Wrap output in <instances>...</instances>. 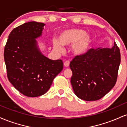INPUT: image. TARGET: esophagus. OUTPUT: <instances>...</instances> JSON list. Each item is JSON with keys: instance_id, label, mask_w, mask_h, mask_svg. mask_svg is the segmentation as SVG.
Instances as JSON below:
<instances>
[{"instance_id": "1", "label": "esophagus", "mask_w": 127, "mask_h": 127, "mask_svg": "<svg viewBox=\"0 0 127 127\" xmlns=\"http://www.w3.org/2000/svg\"><path fill=\"white\" fill-rule=\"evenodd\" d=\"M69 64H70V62H69V61H68V60L65 61V62L64 63V65L65 67L69 66Z\"/></svg>"}]
</instances>
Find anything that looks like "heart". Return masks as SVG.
Listing matches in <instances>:
<instances>
[{
	"instance_id": "b5f03b06",
	"label": "heart",
	"mask_w": 127,
	"mask_h": 127,
	"mask_svg": "<svg viewBox=\"0 0 127 127\" xmlns=\"http://www.w3.org/2000/svg\"><path fill=\"white\" fill-rule=\"evenodd\" d=\"M59 40H53L54 48L57 51H63L62 45L72 46V51L76 55L85 54L90 48L92 38L82 29H72L65 30L60 34Z\"/></svg>"
}]
</instances>
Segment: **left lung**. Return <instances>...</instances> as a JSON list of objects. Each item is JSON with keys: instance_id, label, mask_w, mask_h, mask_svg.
Listing matches in <instances>:
<instances>
[{"instance_id": "8db88e82", "label": "left lung", "mask_w": 127, "mask_h": 127, "mask_svg": "<svg viewBox=\"0 0 127 127\" xmlns=\"http://www.w3.org/2000/svg\"><path fill=\"white\" fill-rule=\"evenodd\" d=\"M120 63V50L115 42L112 48L90 49L76 56L70 63L76 95L85 101L104 97L116 84Z\"/></svg>"}]
</instances>
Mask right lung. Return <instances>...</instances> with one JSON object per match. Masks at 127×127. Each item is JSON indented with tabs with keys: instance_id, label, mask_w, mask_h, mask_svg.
I'll use <instances>...</instances> for the list:
<instances>
[{
	"instance_id": "1",
	"label": "right lung",
	"mask_w": 127,
	"mask_h": 127,
	"mask_svg": "<svg viewBox=\"0 0 127 127\" xmlns=\"http://www.w3.org/2000/svg\"><path fill=\"white\" fill-rule=\"evenodd\" d=\"M44 26L42 23L32 21L13 29L4 49L8 80L27 97L45 94L63 68L62 60L49 59L37 46L36 39L42 35Z\"/></svg>"
}]
</instances>
